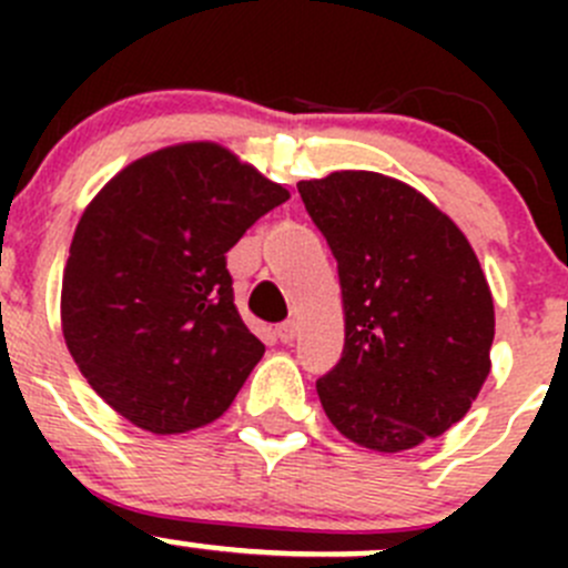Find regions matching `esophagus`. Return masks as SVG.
Here are the masks:
<instances>
[{
  "label": "esophagus",
  "instance_id": "34e87169",
  "mask_svg": "<svg viewBox=\"0 0 568 568\" xmlns=\"http://www.w3.org/2000/svg\"><path fill=\"white\" fill-rule=\"evenodd\" d=\"M296 329H300V326H296V321H285V324L277 326V337L283 343H294Z\"/></svg>",
  "mask_w": 568,
  "mask_h": 568
}]
</instances>
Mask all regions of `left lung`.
<instances>
[{
	"instance_id": "obj_1",
	"label": "left lung",
	"mask_w": 568,
	"mask_h": 568,
	"mask_svg": "<svg viewBox=\"0 0 568 568\" xmlns=\"http://www.w3.org/2000/svg\"><path fill=\"white\" fill-rule=\"evenodd\" d=\"M296 189L341 277L343 357L316 382L326 417L376 454L439 437L491 371L495 300L478 255L398 178L337 170Z\"/></svg>"
}]
</instances>
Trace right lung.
<instances>
[{"label": "right lung", "mask_w": 568, "mask_h": 568, "mask_svg": "<svg viewBox=\"0 0 568 568\" xmlns=\"http://www.w3.org/2000/svg\"><path fill=\"white\" fill-rule=\"evenodd\" d=\"M288 197L220 142H178L90 200L60 318L73 363L118 415L159 437L225 415L266 352L233 305L225 252Z\"/></svg>", "instance_id": "add662e5"}]
</instances>
